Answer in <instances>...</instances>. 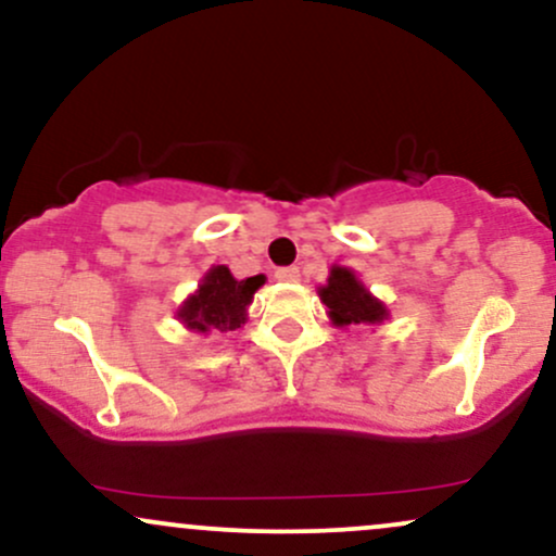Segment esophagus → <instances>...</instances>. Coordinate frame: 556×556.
Returning <instances> with one entry per match:
<instances>
[{
    "mask_svg": "<svg viewBox=\"0 0 556 556\" xmlns=\"http://www.w3.org/2000/svg\"><path fill=\"white\" fill-rule=\"evenodd\" d=\"M274 279H277V282H298L300 269L298 266H285V269L274 271Z\"/></svg>",
    "mask_w": 556,
    "mask_h": 556,
    "instance_id": "obj_1",
    "label": "esophagus"
}]
</instances>
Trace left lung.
Listing matches in <instances>:
<instances>
[{"instance_id": "1", "label": "left lung", "mask_w": 556, "mask_h": 556, "mask_svg": "<svg viewBox=\"0 0 556 556\" xmlns=\"http://www.w3.org/2000/svg\"><path fill=\"white\" fill-rule=\"evenodd\" d=\"M318 298L327 305L329 321L334 327H374L389 318V308L361 282V277L348 266L334 264L329 269L327 285L318 287Z\"/></svg>"}]
</instances>
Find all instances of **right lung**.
<instances>
[{"mask_svg":"<svg viewBox=\"0 0 556 556\" xmlns=\"http://www.w3.org/2000/svg\"><path fill=\"white\" fill-rule=\"evenodd\" d=\"M264 274L248 279H235L225 264L212 266L201 277L195 292H190L177 308V318L188 331L212 334V331H235L248 321V305L261 285Z\"/></svg>","mask_w":556,"mask_h":556,"instance_id":"add662e5","label":"right lung"}]
</instances>
